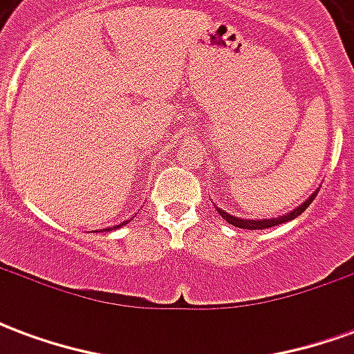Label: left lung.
Segmentation results:
<instances>
[{
  "label": "left lung",
  "instance_id": "obj_1",
  "mask_svg": "<svg viewBox=\"0 0 354 354\" xmlns=\"http://www.w3.org/2000/svg\"><path fill=\"white\" fill-rule=\"evenodd\" d=\"M317 193H319V189L313 193L311 197L305 201V203H301L299 207L294 208L292 212H288V214L279 216V218H269V220H248V218H237V216L227 214V212H223L222 208H216V210H218V212L222 214V218L225 220V222L231 223V225H235V227H241V230H267V227H273V225H279V223L290 222V220L297 218V216L304 212L305 208L311 205L313 199L317 197Z\"/></svg>",
  "mask_w": 354,
  "mask_h": 354
}]
</instances>
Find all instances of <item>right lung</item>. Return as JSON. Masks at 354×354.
<instances>
[{
    "label": "right lung",
    "instance_id": "add662e5",
    "mask_svg": "<svg viewBox=\"0 0 354 354\" xmlns=\"http://www.w3.org/2000/svg\"><path fill=\"white\" fill-rule=\"evenodd\" d=\"M121 225H124V222H123V223H119V225H115V227H121Z\"/></svg>",
    "mask_w": 354,
    "mask_h": 354
}]
</instances>
